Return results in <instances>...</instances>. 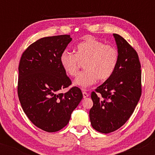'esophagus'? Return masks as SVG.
<instances>
[{"label":"esophagus","mask_w":155,"mask_h":155,"mask_svg":"<svg viewBox=\"0 0 155 155\" xmlns=\"http://www.w3.org/2000/svg\"><path fill=\"white\" fill-rule=\"evenodd\" d=\"M82 94H83V97H84V98H86V97H87L88 96H89V94H88L87 92H84H84H82Z\"/></svg>","instance_id":"esophagus-1"}]
</instances>
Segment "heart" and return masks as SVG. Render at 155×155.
I'll use <instances>...</instances> for the list:
<instances>
[{
    "label": "heart",
    "mask_w": 155,
    "mask_h": 155,
    "mask_svg": "<svg viewBox=\"0 0 155 155\" xmlns=\"http://www.w3.org/2000/svg\"><path fill=\"white\" fill-rule=\"evenodd\" d=\"M60 62L64 71L71 77L77 75L84 63V70L76 78L74 84L87 88L97 79L103 81L111 77L118 65L119 52L114 46L88 38L77 44L76 53L64 50Z\"/></svg>",
    "instance_id": "1"
}]
</instances>
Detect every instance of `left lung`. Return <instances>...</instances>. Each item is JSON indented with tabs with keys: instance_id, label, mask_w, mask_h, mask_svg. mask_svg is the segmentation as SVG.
I'll return each mask as SVG.
<instances>
[{
	"instance_id": "obj_1",
	"label": "left lung",
	"mask_w": 155,
	"mask_h": 155,
	"mask_svg": "<svg viewBox=\"0 0 155 155\" xmlns=\"http://www.w3.org/2000/svg\"><path fill=\"white\" fill-rule=\"evenodd\" d=\"M119 63L111 78L92 92L90 122L95 130L109 133L129 120L141 95V70L137 51L122 36L114 33Z\"/></svg>"
}]
</instances>
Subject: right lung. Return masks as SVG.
I'll return each instance as SVG.
<instances>
[{"mask_svg":"<svg viewBox=\"0 0 155 155\" xmlns=\"http://www.w3.org/2000/svg\"><path fill=\"white\" fill-rule=\"evenodd\" d=\"M71 40L70 35L38 39L25 50L19 61V102L32 123L46 132H57L66 126L83 97L77 87L59 92L72 83L60 62Z\"/></svg>","mask_w":155,"mask_h":155,"instance_id":"obj_1","label":"right lung"}]
</instances>
